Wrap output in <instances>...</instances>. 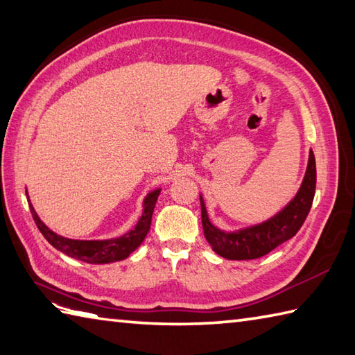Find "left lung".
Instances as JSON below:
<instances>
[{"label":"left lung","instance_id":"left-lung-1","mask_svg":"<svg viewBox=\"0 0 355 355\" xmlns=\"http://www.w3.org/2000/svg\"><path fill=\"white\" fill-rule=\"evenodd\" d=\"M315 193V157L309 150L308 167L302 185L289 204L271 219L256 225L239 228L233 231L220 230L213 225L208 218L205 202L200 196L202 227L208 243L213 251L228 260H251L268 254L288 239L295 236L305 222L313 205Z\"/></svg>","mask_w":355,"mask_h":355}]
</instances>
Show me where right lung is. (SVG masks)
Segmentation results:
<instances>
[{"instance_id": "right-lung-1", "label": "right lung", "mask_w": 355, "mask_h": 355, "mask_svg": "<svg viewBox=\"0 0 355 355\" xmlns=\"http://www.w3.org/2000/svg\"><path fill=\"white\" fill-rule=\"evenodd\" d=\"M159 194H161V188H156V190H151L144 198L142 214L139 216V219H137L136 225L132 230L119 237L101 239V241H79V239H69L56 234L55 231L50 230L40 219V216L36 214L31 200H28V207H31V213L33 216L36 227H38L42 236L47 239V242L52 247L60 250L64 254L83 260V262L87 263H112L127 259L144 242V239H146L150 231L151 216H153V209Z\"/></svg>"}]
</instances>
